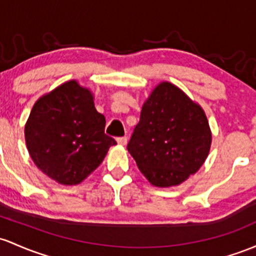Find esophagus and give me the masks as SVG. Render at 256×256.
I'll return each instance as SVG.
<instances>
[{
  "label": "esophagus",
  "instance_id": "esophagus-1",
  "mask_svg": "<svg viewBox=\"0 0 256 256\" xmlns=\"http://www.w3.org/2000/svg\"><path fill=\"white\" fill-rule=\"evenodd\" d=\"M116 141H118V143H119V144H122V146H125L126 143H128V137H126V136H122V137H118V138H116Z\"/></svg>",
  "mask_w": 256,
  "mask_h": 256
}]
</instances>
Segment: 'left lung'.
I'll use <instances>...</instances> for the list:
<instances>
[{
	"instance_id": "left-lung-1",
	"label": "left lung",
	"mask_w": 256,
	"mask_h": 256,
	"mask_svg": "<svg viewBox=\"0 0 256 256\" xmlns=\"http://www.w3.org/2000/svg\"><path fill=\"white\" fill-rule=\"evenodd\" d=\"M212 132L203 109L178 87L162 82L142 106L128 150L152 184H182L206 162Z\"/></svg>"
}]
</instances>
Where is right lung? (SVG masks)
Instances as JSON below:
<instances>
[{
  "label": "right lung",
  "mask_w": 256,
  "mask_h": 256,
  "mask_svg": "<svg viewBox=\"0 0 256 256\" xmlns=\"http://www.w3.org/2000/svg\"><path fill=\"white\" fill-rule=\"evenodd\" d=\"M94 108L88 90L76 81L63 84L32 106L25 141L36 166L58 184H76L100 166L113 137Z\"/></svg>",
  "instance_id": "add662e5"
}]
</instances>
